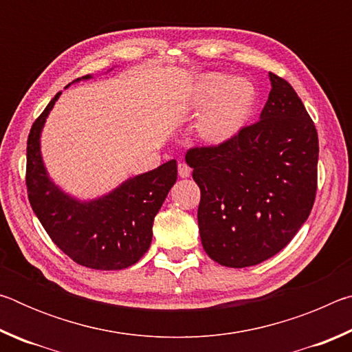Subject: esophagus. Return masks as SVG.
Returning <instances> with one entry per match:
<instances>
[{"label":"esophagus","instance_id":"1","mask_svg":"<svg viewBox=\"0 0 352 352\" xmlns=\"http://www.w3.org/2000/svg\"><path fill=\"white\" fill-rule=\"evenodd\" d=\"M178 175L182 178H186L190 175V168L186 163H178Z\"/></svg>","mask_w":352,"mask_h":352}]
</instances>
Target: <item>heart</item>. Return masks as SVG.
<instances>
[{
    "label": "heart",
    "mask_w": 352,
    "mask_h": 352,
    "mask_svg": "<svg viewBox=\"0 0 352 352\" xmlns=\"http://www.w3.org/2000/svg\"><path fill=\"white\" fill-rule=\"evenodd\" d=\"M254 88L242 77L228 79L220 73L205 74L189 99V110L200 115L206 109L197 132L206 144L219 146L241 132L252 113Z\"/></svg>",
    "instance_id": "obj_1"
}]
</instances>
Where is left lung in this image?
I'll return each instance as SVG.
<instances>
[{"label":"left lung","instance_id":"left-lung-1","mask_svg":"<svg viewBox=\"0 0 352 352\" xmlns=\"http://www.w3.org/2000/svg\"><path fill=\"white\" fill-rule=\"evenodd\" d=\"M269 76L272 90L258 122L223 144L186 152L200 188L201 245L212 261L234 269L281 252L317 194V129L290 83Z\"/></svg>","mask_w":352,"mask_h":352}]
</instances>
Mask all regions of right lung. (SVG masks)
Returning <instances> with one entry per match:
<instances>
[{
	"instance_id": "right-lung-1",
	"label": "right lung",
	"mask_w": 352,
	"mask_h": 352,
	"mask_svg": "<svg viewBox=\"0 0 352 352\" xmlns=\"http://www.w3.org/2000/svg\"><path fill=\"white\" fill-rule=\"evenodd\" d=\"M58 96L60 93L35 119L28 136L29 204L52 242L77 264L94 270L127 269L151 247L153 219L177 182V162L170 160L130 178L109 195L88 204L68 197L50 180L40 155L41 129Z\"/></svg>"
}]
</instances>
